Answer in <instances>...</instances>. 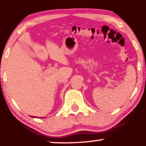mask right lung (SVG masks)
<instances>
[{
	"mask_svg": "<svg viewBox=\"0 0 146 146\" xmlns=\"http://www.w3.org/2000/svg\"><path fill=\"white\" fill-rule=\"evenodd\" d=\"M34 117V118H36V117Z\"/></svg>",
	"mask_w": 146,
	"mask_h": 146,
	"instance_id": "right-lung-1",
	"label": "right lung"
}]
</instances>
